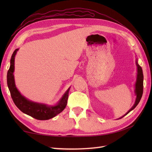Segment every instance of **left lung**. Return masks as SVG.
I'll use <instances>...</instances> for the list:
<instances>
[{
    "label": "left lung",
    "mask_w": 152,
    "mask_h": 152,
    "mask_svg": "<svg viewBox=\"0 0 152 152\" xmlns=\"http://www.w3.org/2000/svg\"><path fill=\"white\" fill-rule=\"evenodd\" d=\"M136 65L137 67V81L136 83H135V89H134V93L135 95H136L137 97L136 99H135V102L134 105L132 106L131 108L129 110L126 114L123 115L122 117L119 118V119H121L123 117H124L125 115L129 114L131 110L136 107V106L138 105V103H139L140 99L142 98V93H143V80H144V76H143V72H142V67L138 64V59H136Z\"/></svg>",
    "instance_id": "left-lung-1"
}]
</instances>
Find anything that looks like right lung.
Listing matches in <instances>:
<instances>
[{
    "label": "right lung",
    "mask_w": 152,
    "mask_h": 152,
    "mask_svg": "<svg viewBox=\"0 0 152 152\" xmlns=\"http://www.w3.org/2000/svg\"><path fill=\"white\" fill-rule=\"evenodd\" d=\"M18 50L19 49H16L12 54L10 59V66L7 73V84L13 101L22 112L37 119L47 120L54 118L65 108L70 87L55 105H48L44 103L31 101L25 97L16 88L14 75L15 57Z\"/></svg>",
    "instance_id": "right-lung-1"
}]
</instances>
